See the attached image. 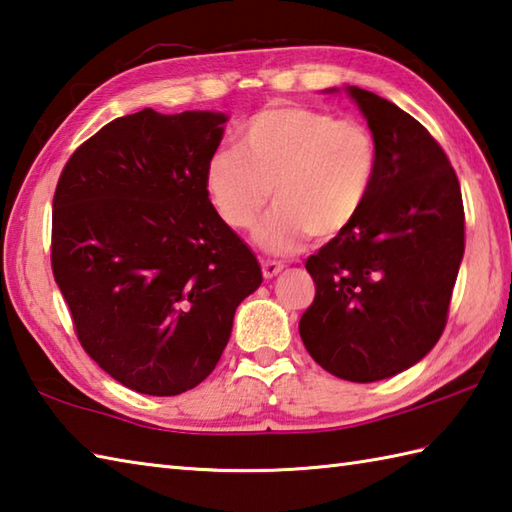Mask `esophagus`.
Listing matches in <instances>:
<instances>
[{
    "mask_svg": "<svg viewBox=\"0 0 512 512\" xmlns=\"http://www.w3.org/2000/svg\"><path fill=\"white\" fill-rule=\"evenodd\" d=\"M284 264L277 262V259H264L262 262V273L266 279H273L277 273H282Z\"/></svg>",
    "mask_w": 512,
    "mask_h": 512,
    "instance_id": "1",
    "label": "esophagus"
}]
</instances>
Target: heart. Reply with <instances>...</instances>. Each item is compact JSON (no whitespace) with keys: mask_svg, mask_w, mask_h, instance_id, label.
<instances>
[{"mask_svg":"<svg viewBox=\"0 0 512 512\" xmlns=\"http://www.w3.org/2000/svg\"><path fill=\"white\" fill-rule=\"evenodd\" d=\"M379 173L370 128L308 106H273L248 119L239 148H222L206 166V190L230 228L255 224L273 190L277 204L255 242L293 253L310 235L328 242L362 215Z\"/></svg>","mask_w":512,"mask_h":512,"instance_id":"obj_1","label":"heart"}]
</instances>
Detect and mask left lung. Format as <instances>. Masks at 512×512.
<instances>
[{
  "mask_svg": "<svg viewBox=\"0 0 512 512\" xmlns=\"http://www.w3.org/2000/svg\"><path fill=\"white\" fill-rule=\"evenodd\" d=\"M379 146L362 215L306 259L315 299L299 319L310 357L346 382L417 364L442 337L464 257L462 188L435 137L388 99L348 86Z\"/></svg>",
  "mask_w": 512,
  "mask_h": 512,
  "instance_id": "1",
  "label": "left lung"
}]
</instances>
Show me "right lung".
Wrapping results in <instances>:
<instances>
[{"instance_id": "right-lung-1", "label": "right lung", "mask_w": 512, "mask_h": 512, "mask_svg": "<svg viewBox=\"0 0 512 512\" xmlns=\"http://www.w3.org/2000/svg\"><path fill=\"white\" fill-rule=\"evenodd\" d=\"M226 115L144 108L66 162L53 197L50 264L79 344L130 390L202 384L262 268L208 199Z\"/></svg>"}]
</instances>
